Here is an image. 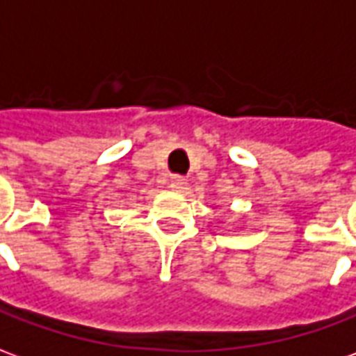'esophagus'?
Masks as SVG:
<instances>
[{
	"label": "esophagus",
	"mask_w": 356,
	"mask_h": 356,
	"mask_svg": "<svg viewBox=\"0 0 356 356\" xmlns=\"http://www.w3.org/2000/svg\"><path fill=\"white\" fill-rule=\"evenodd\" d=\"M186 184H188V180L184 176H172L170 182H168V188L174 190V192H182L184 188H186Z\"/></svg>",
	"instance_id": "34e87169"
}]
</instances>
